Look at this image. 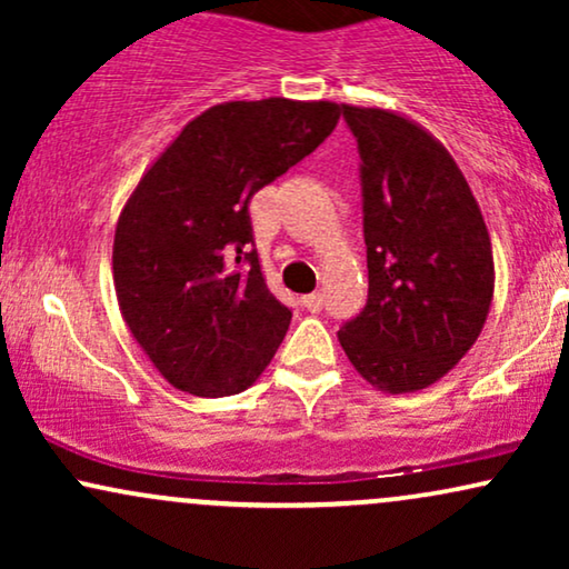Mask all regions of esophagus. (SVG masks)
<instances>
[{
  "label": "esophagus",
  "mask_w": 569,
  "mask_h": 569,
  "mask_svg": "<svg viewBox=\"0 0 569 569\" xmlns=\"http://www.w3.org/2000/svg\"><path fill=\"white\" fill-rule=\"evenodd\" d=\"M302 305H305V310L318 312L323 307V297L321 293H307V297H302Z\"/></svg>",
  "instance_id": "34e87169"
}]
</instances>
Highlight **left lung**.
Returning a JSON list of instances; mask_svg holds the SVG:
<instances>
[{
    "label": "left lung",
    "mask_w": 569,
    "mask_h": 569,
    "mask_svg": "<svg viewBox=\"0 0 569 569\" xmlns=\"http://www.w3.org/2000/svg\"><path fill=\"white\" fill-rule=\"evenodd\" d=\"M361 152L369 299L337 331L382 393L441 380L473 348L495 293L489 232L447 147L409 117L342 103Z\"/></svg>",
    "instance_id": "left-lung-1"
}]
</instances>
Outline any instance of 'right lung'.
<instances>
[{
	"label": "right lung",
	"instance_id": "right-lung-1",
	"mask_svg": "<svg viewBox=\"0 0 569 569\" xmlns=\"http://www.w3.org/2000/svg\"><path fill=\"white\" fill-rule=\"evenodd\" d=\"M339 114L335 101L217 103L130 192L112 248L117 305L173 388L234 396L272 361L291 310L267 289L248 202L323 143Z\"/></svg>",
	"mask_w": 569,
	"mask_h": 569
}]
</instances>
